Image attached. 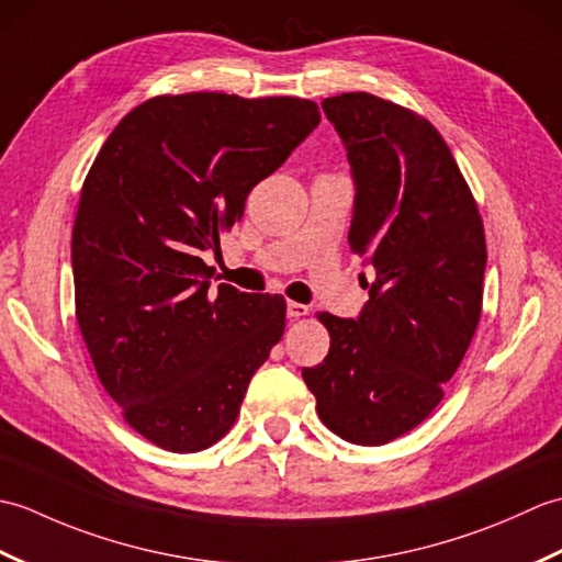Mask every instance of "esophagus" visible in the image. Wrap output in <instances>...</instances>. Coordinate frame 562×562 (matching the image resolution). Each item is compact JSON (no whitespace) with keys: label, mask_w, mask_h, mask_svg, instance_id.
Returning <instances> with one entry per match:
<instances>
[{"label":"esophagus","mask_w":562,"mask_h":562,"mask_svg":"<svg viewBox=\"0 0 562 562\" xmlns=\"http://www.w3.org/2000/svg\"><path fill=\"white\" fill-rule=\"evenodd\" d=\"M308 314V306L300 302H288V318H302Z\"/></svg>","instance_id":"34e87169"}]
</instances>
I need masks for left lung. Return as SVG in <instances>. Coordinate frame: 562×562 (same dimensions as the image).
I'll return each mask as SVG.
<instances>
[{
  "label": "left lung",
  "instance_id": "8db88e82",
  "mask_svg": "<svg viewBox=\"0 0 562 562\" xmlns=\"http://www.w3.org/2000/svg\"><path fill=\"white\" fill-rule=\"evenodd\" d=\"M348 151L350 246L374 268L357 318L318 314L330 350L302 376L324 425L379 447L445 396L479 326L485 234L447 142L425 117L355 91L321 103Z\"/></svg>",
  "mask_w": 562,
  "mask_h": 562
}]
</instances>
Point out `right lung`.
I'll return each mask as SVG.
<instances>
[{"instance_id":"right-lung-1","label":"right lung","mask_w":562,"mask_h":562,"mask_svg":"<svg viewBox=\"0 0 562 562\" xmlns=\"http://www.w3.org/2000/svg\"><path fill=\"white\" fill-rule=\"evenodd\" d=\"M321 123L314 101L149 99L105 139L71 232L77 324L103 389L154 445L212 447L284 330L280 294L210 290L200 254Z\"/></svg>"}]
</instances>
